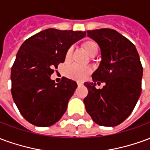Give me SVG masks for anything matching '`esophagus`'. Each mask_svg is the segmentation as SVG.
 <instances>
[{
  "instance_id": "esophagus-1",
  "label": "esophagus",
  "mask_w": 150,
  "mask_h": 150,
  "mask_svg": "<svg viewBox=\"0 0 150 150\" xmlns=\"http://www.w3.org/2000/svg\"><path fill=\"white\" fill-rule=\"evenodd\" d=\"M77 84H78V86H81V85H83V83H80V82H78V83H77Z\"/></svg>"
}]
</instances>
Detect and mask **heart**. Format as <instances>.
I'll return each instance as SVG.
<instances>
[{"instance_id": "1", "label": "heart", "mask_w": 150, "mask_h": 150, "mask_svg": "<svg viewBox=\"0 0 150 150\" xmlns=\"http://www.w3.org/2000/svg\"><path fill=\"white\" fill-rule=\"evenodd\" d=\"M82 46L85 50V51L88 53L90 56H95L98 52V46L96 43L91 41V40H88L83 42ZM72 53L71 48L67 51L66 54V59L68 60L71 58ZM91 70L88 67H81L78 65H71L67 69L66 71V75L69 79H71L77 81H83V79L88 77V75L90 74Z\"/></svg>"}]
</instances>
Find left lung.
Instances as JSON below:
<instances>
[{"label":"left lung","instance_id":"obj_1","mask_svg":"<svg viewBox=\"0 0 150 150\" xmlns=\"http://www.w3.org/2000/svg\"><path fill=\"white\" fill-rule=\"evenodd\" d=\"M100 46L101 61L92 74V83H84L88 95L83 100L95 123L114 127L122 123L135 108L142 93L143 68L135 46L112 29L88 30ZM105 82L102 89L96 83Z\"/></svg>","mask_w":150,"mask_h":150}]
</instances>
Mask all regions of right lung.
Masks as SVG:
<instances>
[{"mask_svg":"<svg viewBox=\"0 0 150 150\" xmlns=\"http://www.w3.org/2000/svg\"><path fill=\"white\" fill-rule=\"evenodd\" d=\"M85 36V31L50 28L29 38L18 50L11 69V92L18 110L30 124L48 127L65 113L77 83L66 77L55 83L50 75L65 61L69 48Z\"/></svg>","mask_w":150,"mask_h":150,"instance_id":"obj_1","label":"right lung"}]
</instances>
